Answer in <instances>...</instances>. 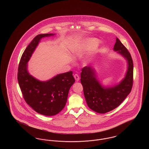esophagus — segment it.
Masks as SVG:
<instances>
[{
  "label": "esophagus",
  "instance_id": "1",
  "mask_svg": "<svg viewBox=\"0 0 149 149\" xmlns=\"http://www.w3.org/2000/svg\"><path fill=\"white\" fill-rule=\"evenodd\" d=\"M74 77L75 79V80H76L77 81H78L80 80L79 76L78 75V74H75V75H74Z\"/></svg>",
  "mask_w": 149,
  "mask_h": 149
}]
</instances>
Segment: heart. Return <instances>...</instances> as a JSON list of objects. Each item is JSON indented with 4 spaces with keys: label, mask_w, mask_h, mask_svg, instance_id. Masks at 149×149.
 Wrapping results in <instances>:
<instances>
[{
    "label": "heart",
    "mask_w": 149,
    "mask_h": 149,
    "mask_svg": "<svg viewBox=\"0 0 149 149\" xmlns=\"http://www.w3.org/2000/svg\"><path fill=\"white\" fill-rule=\"evenodd\" d=\"M97 43V41L95 40H93L92 39V40H88L86 44V49L92 48L93 47L96 46ZM72 51L74 53H77L78 52H79V49L78 48H74Z\"/></svg>",
    "instance_id": "b5f03b06"
}]
</instances>
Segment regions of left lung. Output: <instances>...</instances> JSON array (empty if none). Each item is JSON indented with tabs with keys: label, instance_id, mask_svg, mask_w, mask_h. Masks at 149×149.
Returning <instances> with one entry per match:
<instances>
[{
	"label": "left lung",
	"instance_id": "1",
	"mask_svg": "<svg viewBox=\"0 0 149 149\" xmlns=\"http://www.w3.org/2000/svg\"><path fill=\"white\" fill-rule=\"evenodd\" d=\"M114 50L125 57L128 61V70L125 79L118 85L106 88L100 84L94 70L90 66L84 67L80 81L83 87L85 100L93 111L105 113L119 106L131 92L134 81V64L132 57L126 47L116 37Z\"/></svg>",
	"mask_w": 149,
	"mask_h": 149
}]
</instances>
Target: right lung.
<instances>
[{
    "instance_id": "add662e5",
    "label": "right lung",
    "mask_w": 149,
    "mask_h": 149,
    "mask_svg": "<svg viewBox=\"0 0 149 149\" xmlns=\"http://www.w3.org/2000/svg\"><path fill=\"white\" fill-rule=\"evenodd\" d=\"M51 35L53 34H40L33 39L22 55L17 75L26 103L36 112L45 116H54L63 109L70 88L75 82L71 71L58 74L47 81H40L29 74L27 64L40 39Z\"/></svg>"
}]
</instances>
